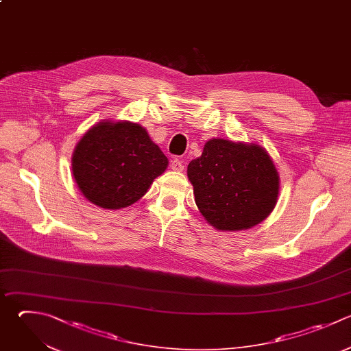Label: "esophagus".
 Listing matches in <instances>:
<instances>
[{
    "label": "esophagus",
    "instance_id": "34e87169",
    "mask_svg": "<svg viewBox=\"0 0 351 351\" xmlns=\"http://www.w3.org/2000/svg\"><path fill=\"white\" fill-rule=\"evenodd\" d=\"M170 167H171V170H173V171H178V173L184 170V165H182V162H181V160H178V159L171 160Z\"/></svg>",
    "mask_w": 351,
    "mask_h": 351
}]
</instances>
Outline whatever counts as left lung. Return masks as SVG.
Wrapping results in <instances>:
<instances>
[{"label":"left lung","mask_w":351,"mask_h":351,"mask_svg":"<svg viewBox=\"0 0 351 351\" xmlns=\"http://www.w3.org/2000/svg\"><path fill=\"white\" fill-rule=\"evenodd\" d=\"M196 206L217 230H245L276 207L280 176L267 151L255 143L211 138L188 165Z\"/></svg>","instance_id":"8db88e82"}]
</instances>
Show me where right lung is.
Listing matches in <instances>:
<instances>
[{
	"instance_id": "add662e5",
	"label": "right lung",
	"mask_w": 351,
	"mask_h": 351,
	"mask_svg": "<svg viewBox=\"0 0 351 351\" xmlns=\"http://www.w3.org/2000/svg\"><path fill=\"white\" fill-rule=\"evenodd\" d=\"M169 159L147 129L129 121H101L78 141L73 176L81 193L106 210L138 202L154 180L165 173Z\"/></svg>"
}]
</instances>
